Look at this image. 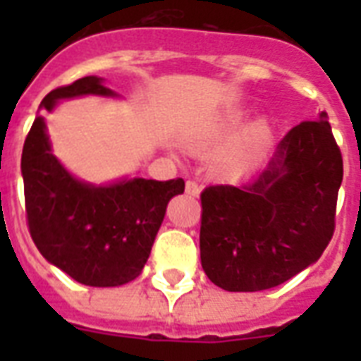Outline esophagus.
<instances>
[{"label": "esophagus", "instance_id": "obj_1", "mask_svg": "<svg viewBox=\"0 0 361 361\" xmlns=\"http://www.w3.org/2000/svg\"><path fill=\"white\" fill-rule=\"evenodd\" d=\"M185 192L189 197H198L200 195V185H198V181L189 180L185 183Z\"/></svg>", "mask_w": 361, "mask_h": 361}]
</instances>
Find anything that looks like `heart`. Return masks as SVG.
Returning <instances> with one entry per match:
<instances>
[{
    "label": "heart",
    "instance_id": "heart-1",
    "mask_svg": "<svg viewBox=\"0 0 361 361\" xmlns=\"http://www.w3.org/2000/svg\"><path fill=\"white\" fill-rule=\"evenodd\" d=\"M238 127V120H232L226 125V130L231 133ZM271 140V130L266 121H255L249 127L241 130L238 138L231 144L215 163V172L223 178H240L247 174L255 164L262 159Z\"/></svg>",
    "mask_w": 361,
    "mask_h": 361
}]
</instances>
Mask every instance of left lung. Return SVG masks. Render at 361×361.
Instances as JSON below:
<instances>
[{"label": "left lung", "mask_w": 361, "mask_h": 361, "mask_svg": "<svg viewBox=\"0 0 361 361\" xmlns=\"http://www.w3.org/2000/svg\"><path fill=\"white\" fill-rule=\"evenodd\" d=\"M343 157L328 114L302 121L281 140L262 174L200 192V260L228 292L285 283L320 258L336 231Z\"/></svg>", "instance_id": "obj_1"}]
</instances>
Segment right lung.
Returning <instances> with one entry per match:
<instances>
[{"label": "right lung", "mask_w": 361, "mask_h": 361, "mask_svg": "<svg viewBox=\"0 0 361 361\" xmlns=\"http://www.w3.org/2000/svg\"><path fill=\"white\" fill-rule=\"evenodd\" d=\"M114 95L95 76L56 87L41 106L58 99ZM25 219L31 240L48 262L87 286H118L142 274L166 204L185 191L181 178L135 180L93 187L75 180L54 157L39 114L22 149Z\"/></svg>", "instance_id": "1"}]
</instances>
